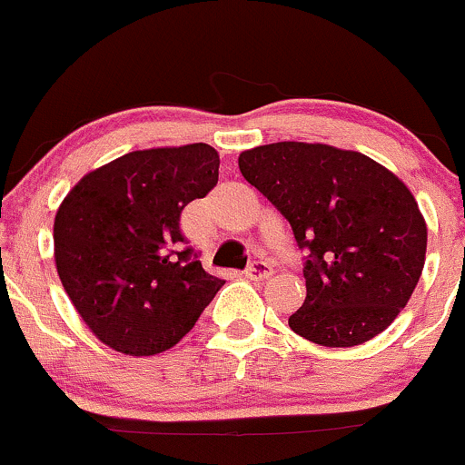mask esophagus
<instances>
[{
    "instance_id": "1",
    "label": "esophagus",
    "mask_w": 465,
    "mask_h": 465,
    "mask_svg": "<svg viewBox=\"0 0 465 465\" xmlns=\"http://www.w3.org/2000/svg\"><path fill=\"white\" fill-rule=\"evenodd\" d=\"M244 275H247L249 280H267L269 275H273V269H272V264H267V262H262V260H260V262L249 264Z\"/></svg>"
}]
</instances>
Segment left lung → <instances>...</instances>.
I'll return each instance as SVG.
<instances>
[{
  "label": "left lung",
  "instance_id": "8db88e82",
  "mask_svg": "<svg viewBox=\"0 0 465 465\" xmlns=\"http://www.w3.org/2000/svg\"><path fill=\"white\" fill-rule=\"evenodd\" d=\"M238 167L307 252V298L291 331L322 346L381 333L411 300L426 260V223L411 190L373 158L322 143L253 147Z\"/></svg>",
  "mask_w": 465,
  "mask_h": 465
}]
</instances>
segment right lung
Segmentation results:
<instances>
[{"label": "right lung", "mask_w": 465, "mask_h": 465, "mask_svg": "<svg viewBox=\"0 0 465 465\" xmlns=\"http://www.w3.org/2000/svg\"><path fill=\"white\" fill-rule=\"evenodd\" d=\"M207 143L130 152L81 178L54 216V262L74 309L110 349H172L223 287L181 232L218 183Z\"/></svg>", "instance_id": "obj_1"}]
</instances>
